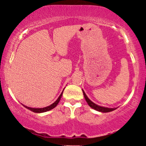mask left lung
I'll return each instance as SVG.
<instances>
[{"label":"left lung","instance_id":"8db88e82","mask_svg":"<svg viewBox=\"0 0 146 146\" xmlns=\"http://www.w3.org/2000/svg\"><path fill=\"white\" fill-rule=\"evenodd\" d=\"M82 91H83V94H84V96L85 100H86V102L88 103V106H89L90 107H91L92 108H93L94 110H98V111H100V112H102V113H108V112H111V111H113V110H115V109H117V108H106V107H102V106H100L95 104V103H93V102L90 101L89 99L88 98V97L86 96V93H84V91L83 90H82Z\"/></svg>","mask_w":146,"mask_h":146}]
</instances>
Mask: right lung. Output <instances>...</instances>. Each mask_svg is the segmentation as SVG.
<instances>
[{"label": "right lung", "instance_id": "obj_1", "mask_svg": "<svg viewBox=\"0 0 146 146\" xmlns=\"http://www.w3.org/2000/svg\"><path fill=\"white\" fill-rule=\"evenodd\" d=\"M62 93H63V91L62 92V93L60 94V95L59 96V98H58V100H56V102H54V103L52 104L51 105L48 106H46V107H44V108H30V107H27L26 106L23 105L25 108H27V109H29L31 110V111H33V113H44V112H46V111H48V110L53 109V108H54L57 105H58V104L59 103L60 99L62 98Z\"/></svg>", "mask_w": 146, "mask_h": 146}]
</instances>
